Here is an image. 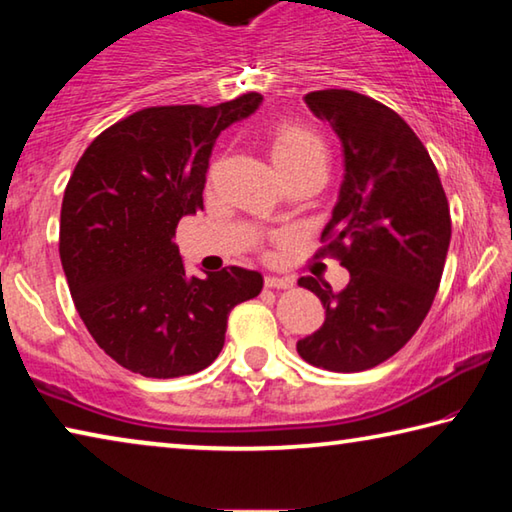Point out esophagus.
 Returning <instances> with one entry per match:
<instances>
[{
  "label": "esophagus",
  "instance_id": "esophagus-1",
  "mask_svg": "<svg viewBox=\"0 0 512 512\" xmlns=\"http://www.w3.org/2000/svg\"><path fill=\"white\" fill-rule=\"evenodd\" d=\"M268 289H289L293 287V277L289 275H266Z\"/></svg>",
  "mask_w": 512,
  "mask_h": 512
}]
</instances>
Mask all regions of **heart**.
<instances>
[{"instance_id": "obj_1", "label": "heart", "mask_w": 512, "mask_h": 512, "mask_svg": "<svg viewBox=\"0 0 512 512\" xmlns=\"http://www.w3.org/2000/svg\"><path fill=\"white\" fill-rule=\"evenodd\" d=\"M271 158L284 176H291L311 164H327L323 137L298 124H280L271 137Z\"/></svg>"}]
</instances>
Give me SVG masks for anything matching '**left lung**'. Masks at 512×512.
I'll use <instances>...</instances> for the list:
<instances>
[{
    "label": "left lung",
    "instance_id": "obj_1",
    "mask_svg": "<svg viewBox=\"0 0 512 512\" xmlns=\"http://www.w3.org/2000/svg\"><path fill=\"white\" fill-rule=\"evenodd\" d=\"M305 103L343 146V180L323 250L341 259L350 282L332 291L316 277H300V287L323 302L325 323L296 348L316 368L359 372L404 348L429 314L452 219L427 149L397 112L352 90L309 92Z\"/></svg>",
    "mask_w": 512,
    "mask_h": 512
}]
</instances>
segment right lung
<instances>
[{
    "label": "right lung",
    "mask_w": 512,
    "mask_h": 512,
    "mask_svg": "<svg viewBox=\"0 0 512 512\" xmlns=\"http://www.w3.org/2000/svg\"><path fill=\"white\" fill-rule=\"evenodd\" d=\"M262 101L250 92L210 108H144L76 164L60 210V262L92 339L126 370L171 379L207 368L232 307L262 291V273L241 266L187 275L173 244L178 221L203 210L216 137Z\"/></svg>",
    "instance_id": "right-lung-1"
}]
</instances>
